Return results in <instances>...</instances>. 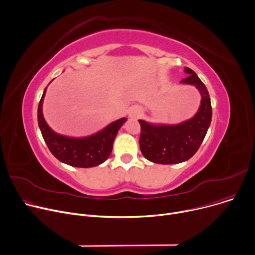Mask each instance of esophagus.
Here are the masks:
<instances>
[{
  "label": "esophagus",
  "instance_id": "obj_1",
  "mask_svg": "<svg viewBox=\"0 0 255 255\" xmlns=\"http://www.w3.org/2000/svg\"><path fill=\"white\" fill-rule=\"evenodd\" d=\"M141 115V110L138 107H132L128 111V116L129 118H138Z\"/></svg>",
  "mask_w": 255,
  "mask_h": 255
}]
</instances>
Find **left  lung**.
<instances>
[{"instance_id": "left-lung-1", "label": "left lung", "mask_w": 255, "mask_h": 255, "mask_svg": "<svg viewBox=\"0 0 255 255\" xmlns=\"http://www.w3.org/2000/svg\"><path fill=\"white\" fill-rule=\"evenodd\" d=\"M181 83L193 85L201 94V105L193 117L177 125L151 124L140 119V149L144 157L155 163L172 164L188 160L198 151L212 119L211 100L207 87L191 69Z\"/></svg>"}]
</instances>
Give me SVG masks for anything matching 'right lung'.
Returning a JSON list of instances; mask_svg holds the SVG:
<instances>
[{"label": "right lung", "mask_w": 255, "mask_h": 255, "mask_svg": "<svg viewBox=\"0 0 255 255\" xmlns=\"http://www.w3.org/2000/svg\"><path fill=\"white\" fill-rule=\"evenodd\" d=\"M46 89L47 87L44 89L38 106V125L50 152L59 161L72 167L92 168L103 163L111 154L116 134L128 119L126 117L117 119L87 137L74 138L59 134L50 128L43 116L42 106Z\"/></svg>", "instance_id": "right-lung-1"}]
</instances>
